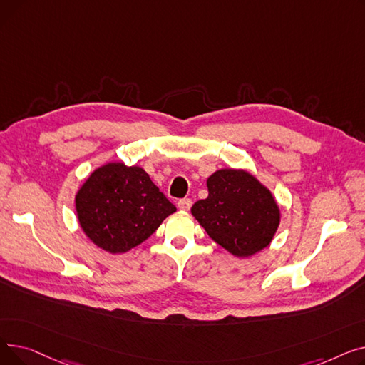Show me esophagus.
Segmentation results:
<instances>
[{"label":"esophagus","mask_w":365,"mask_h":365,"mask_svg":"<svg viewBox=\"0 0 365 365\" xmlns=\"http://www.w3.org/2000/svg\"><path fill=\"white\" fill-rule=\"evenodd\" d=\"M178 207L180 208V210H185V212H187V210L192 207V201H190L189 198H183V200H180L179 202H178Z\"/></svg>","instance_id":"1"}]
</instances>
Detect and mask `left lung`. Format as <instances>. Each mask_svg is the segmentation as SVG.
<instances>
[{
    "instance_id": "8db88e82",
    "label": "left lung",
    "mask_w": 365,
    "mask_h": 365,
    "mask_svg": "<svg viewBox=\"0 0 365 365\" xmlns=\"http://www.w3.org/2000/svg\"><path fill=\"white\" fill-rule=\"evenodd\" d=\"M208 197L190 212L208 237L237 257L271 244L281 219L271 190L245 170L222 168L207 179Z\"/></svg>"
}]
</instances>
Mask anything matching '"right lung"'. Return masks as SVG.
Segmentation results:
<instances>
[{"label":"right lung","mask_w":365,"mask_h":365,"mask_svg":"<svg viewBox=\"0 0 365 365\" xmlns=\"http://www.w3.org/2000/svg\"><path fill=\"white\" fill-rule=\"evenodd\" d=\"M75 208L84 234L112 255L142 244L176 212L142 167L123 163L96 168L76 192Z\"/></svg>","instance_id":"1"}]
</instances>
